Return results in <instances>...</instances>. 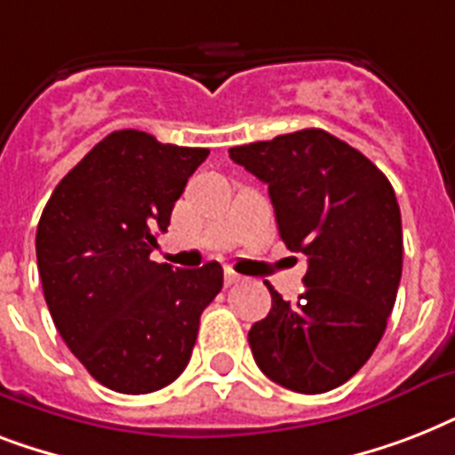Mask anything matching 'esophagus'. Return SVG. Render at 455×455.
I'll list each match as a JSON object with an SVG mask.
<instances>
[{
    "instance_id": "1",
    "label": "esophagus",
    "mask_w": 455,
    "mask_h": 455,
    "mask_svg": "<svg viewBox=\"0 0 455 455\" xmlns=\"http://www.w3.org/2000/svg\"><path fill=\"white\" fill-rule=\"evenodd\" d=\"M238 281H241V276H238V274H235V271H227V274H224V285H234V283H238Z\"/></svg>"
}]
</instances>
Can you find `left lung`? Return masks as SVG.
Returning a JSON list of instances; mask_svg holds the SVG:
<instances>
[{
	"instance_id": "left-lung-1",
	"label": "left lung",
	"mask_w": 455,
	"mask_h": 455,
	"mask_svg": "<svg viewBox=\"0 0 455 455\" xmlns=\"http://www.w3.org/2000/svg\"><path fill=\"white\" fill-rule=\"evenodd\" d=\"M269 186L281 241L307 255L298 302L269 283V316L248 332L269 380L321 395L359 371L380 342L402 281V212L387 177L338 137L299 130L228 148Z\"/></svg>"
}]
</instances>
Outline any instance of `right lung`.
Segmentation results:
<instances>
[{
    "mask_svg": "<svg viewBox=\"0 0 455 455\" xmlns=\"http://www.w3.org/2000/svg\"><path fill=\"white\" fill-rule=\"evenodd\" d=\"M207 148L113 132L60 179L37 224V269L56 331L113 392L148 395L181 375L224 271L151 259L157 231Z\"/></svg>",
    "mask_w": 455,
    "mask_h": 455,
    "instance_id": "right-lung-1",
    "label": "right lung"
}]
</instances>
